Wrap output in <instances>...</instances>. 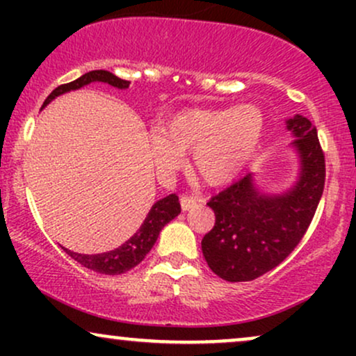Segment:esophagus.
Segmentation results:
<instances>
[{"label":"esophagus","instance_id":"34e87169","mask_svg":"<svg viewBox=\"0 0 356 356\" xmlns=\"http://www.w3.org/2000/svg\"><path fill=\"white\" fill-rule=\"evenodd\" d=\"M197 202H201V199L194 197V195H182L181 197V207L182 211H189L192 207L197 206Z\"/></svg>","mask_w":356,"mask_h":356}]
</instances>
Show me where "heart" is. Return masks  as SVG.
<instances>
[{
	"label": "heart",
	"mask_w": 356,
	"mask_h": 356,
	"mask_svg": "<svg viewBox=\"0 0 356 356\" xmlns=\"http://www.w3.org/2000/svg\"><path fill=\"white\" fill-rule=\"evenodd\" d=\"M264 132L259 107L186 108L174 113L149 137L159 174L170 177L184 165V152H194V169L204 182H231L254 155Z\"/></svg>",
	"instance_id": "b5f03b06"
}]
</instances>
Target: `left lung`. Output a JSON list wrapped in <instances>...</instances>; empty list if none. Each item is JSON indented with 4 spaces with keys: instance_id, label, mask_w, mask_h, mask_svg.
Here are the masks:
<instances>
[{
    "instance_id": "obj_1",
    "label": "left lung",
    "mask_w": 356,
    "mask_h": 356,
    "mask_svg": "<svg viewBox=\"0 0 356 356\" xmlns=\"http://www.w3.org/2000/svg\"><path fill=\"white\" fill-rule=\"evenodd\" d=\"M301 159L300 181L283 195H264L251 174L212 195L214 227L202 238L207 266L222 280L252 281L295 251L312 224L325 189V152L316 127L296 115L286 122Z\"/></svg>"
}]
</instances>
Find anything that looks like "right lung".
<instances>
[{"instance_id": "right-lung-1", "label": "right lung", "mask_w": 356, "mask_h": 356, "mask_svg": "<svg viewBox=\"0 0 356 356\" xmlns=\"http://www.w3.org/2000/svg\"><path fill=\"white\" fill-rule=\"evenodd\" d=\"M92 81H104V83L112 85L117 88H129L130 81L118 79L113 73L105 72V70H93L81 75L80 79L70 81V83H63L60 87H56L50 95L47 97V100L43 102V107L48 105L55 97L61 95L65 92H70V90H79L85 85L92 83ZM181 212V202L175 194L167 195V197L161 199L150 207L149 214L144 219V222L140 224L137 232H134L124 244H120L117 249L112 251L102 252V254H79V252H73L65 249L68 256L73 257L76 263H80L81 266L92 269V271L100 273V275H122V273L129 271V269L136 268L138 263L147 256V252L152 249L155 241L159 238V232L162 231V227L167 222H170L175 216H179Z\"/></svg>"}]
</instances>
